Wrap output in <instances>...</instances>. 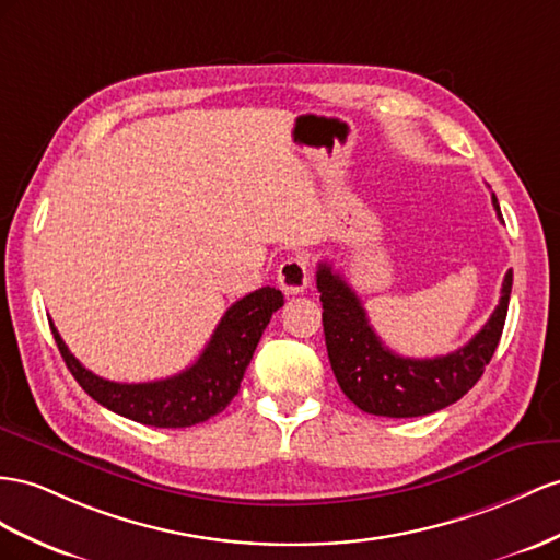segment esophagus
Wrapping results in <instances>:
<instances>
[{
    "mask_svg": "<svg viewBox=\"0 0 560 560\" xmlns=\"http://www.w3.org/2000/svg\"><path fill=\"white\" fill-rule=\"evenodd\" d=\"M277 279H279L281 291H285L289 295L303 293V291L307 289V285H310V281H312L310 267H307L305 257L293 255V257H289V260H283V262L279 265Z\"/></svg>",
    "mask_w": 560,
    "mask_h": 560,
    "instance_id": "obj_1",
    "label": "esophagus"
}]
</instances>
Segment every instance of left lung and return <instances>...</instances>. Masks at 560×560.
<instances>
[{
  "mask_svg": "<svg viewBox=\"0 0 560 560\" xmlns=\"http://www.w3.org/2000/svg\"><path fill=\"white\" fill-rule=\"evenodd\" d=\"M492 206L501 220L497 196ZM513 271L501 283L499 305L464 348L433 360H411L385 348L371 328L362 300L328 262H319L317 289L328 362L340 390L362 411L374 417L411 419L440 411L462 399L490 364L504 331Z\"/></svg>",
  "mask_w": 560,
  "mask_h": 560,
  "instance_id": "left-lung-1",
  "label": "left lung"
}]
</instances>
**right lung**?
<instances>
[{"label": "right lung", "mask_w": 560, "mask_h": 560, "mask_svg": "<svg viewBox=\"0 0 560 560\" xmlns=\"http://www.w3.org/2000/svg\"><path fill=\"white\" fill-rule=\"evenodd\" d=\"M283 305L281 291L265 285L224 312L203 354L182 374L151 383H116L92 374L70 354L51 324L66 366L98 405L120 417L155 428H189L220 413L241 388L271 314Z\"/></svg>", "instance_id": "right-lung-1"}]
</instances>
